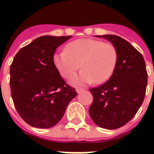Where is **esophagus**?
<instances>
[{
	"mask_svg": "<svg viewBox=\"0 0 154 154\" xmlns=\"http://www.w3.org/2000/svg\"><path fill=\"white\" fill-rule=\"evenodd\" d=\"M76 91H77V94H81L82 92H83V89H80V88H77V89H76Z\"/></svg>",
	"mask_w": 154,
	"mask_h": 154,
	"instance_id": "34e87169",
	"label": "esophagus"
}]
</instances>
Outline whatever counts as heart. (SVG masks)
I'll use <instances>...</instances> for the list:
<instances>
[{
    "mask_svg": "<svg viewBox=\"0 0 154 154\" xmlns=\"http://www.w3.org/2000/svg\"><path fill=\"white\" fill-rule=\"evenodd\" d=\"M114 45L99 40L82 38L69 42L65 51L56 53L53 60L58 72L69 79L81 66L79 74L71 79L72 85H85L106 82L112 74L117 62Z\"/></svg>",
    "mask_w": 154,
    "mask_h": 154,
    "instance_id": "1",
    "label": "heart"
}]
</instances>
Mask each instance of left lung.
Instances as JSON below:
<instances>
[{
  "instance_id": "left-lung-1",
  "label": "left lung",
  "mask_w": 154,
  "mask_h": 154,
  "mask_svg": "<svg viewBox=\"0 0 154 154\" xmlns=\"http://www.w3.org/2000/svg\"><path fill=\"white\" fill-rule=\"evenodd\" d=\"M96 37L111 42L117 49L118 57L108 82L90 89L94 101L89 112L99 127L116 129L129 122L143 102L148 78L146 62L141 53L122 37Z\"/></svg>"
}]
</instances>
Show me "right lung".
Segmentation results:
<instances>
[{"label": "right lung", "mask_w": 154, "mask_h": 154, "mask_svg": "<svg viewBox=\"0 0 154 154\" xmlns=\"http://www.w3.org/2000/svg\"><path fill=\"white\" fill-rule=\"evenodd\" d=\"M72 36H42L20 49L10 66V88L16 109L27 124L48 129L57 124L75 97L53 64L57 48Z\"/></svg>", "instance_id": "1"}]
</instances>
